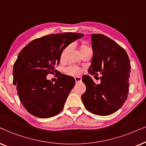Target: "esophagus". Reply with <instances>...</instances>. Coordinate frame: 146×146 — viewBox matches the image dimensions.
Wrapping results in <instances>:
<instances>
[{"mask_svg": "<svg viewBox=\"0 0 146 146\" xmlns=\"http://www.w3.org/2000/svg\"><path fill=\"white\" fill-rule=\"evenodd\" d=\"M75 81H76L77 83L81 82V77H75Z\"/></svg>", "mask_w": 146, "mask_h": 146, "instance_id": "34e87169", "label": "esophagus"}]
</instances>
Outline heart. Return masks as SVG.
Wrapping results in <instances>:
<instances>
[{"label": "heart", "mask_w": 146, "mask_h": 146, "mask_svg": "<svg viewBox=\"0 0 146 146\" xmlns=\"http://www.w3.org/2000/svg\"><path fill=\"white\" fill-rule=\"evenodd\" d=\"M86 47H87V46L85 45V44H82V45H81L80 51H82V50ZM69 48V46H67V47H65L61 51V55H60V59H61V60L63 59L64 57H65L66 52L67 51ZM65 71L67 75H71V76L75 77V76H79V75H80L81 73H82L83 69H81V67H78V66L70 65V66H69V67L65 68Z\"/></svg>", "instance_id": "heart-1"}]
</instances>
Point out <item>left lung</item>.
Instances as JSON below:
<instances>
[{
    "instance_id": "8db88e82",
    "label": "left lung",
    "mask_w": 146,
    "mask_h": 146,
    "mask_svg": "<svg viewBox=\"0 0 146 146\" xmlns=\"http://www.w3.org/2000/svg\"><path fill=\"white\" fill-rule=\"evenodd\" d=\"M91 42L93 55L88 72L96 75L101 73L102 77L96 84L89 75L83 76L86 91L81 100L89 112L109 115L121 108L127 98L129 59L121 46L104 35L92 34Z\"/></svg>"
}]
</instances>
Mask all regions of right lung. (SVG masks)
I'll return each instance as SVG.
<instances>
[{"mask_svg": "<svg viewBox=\"0 0 146 146\" xmlns=\"http://www.w3.org/2000/svg\"><path fill=\"white\" fill-rule=\"evenodd\" d=\"M83 35L52 34L36 38L21 50L13 67V84L25 108L40 118L57 115L75 86L73 77L59 75L53 84L46 75L56 73L61 51Z\"/></svg>", "mask_w": 146, "mask_h": 146, "instance_id": "1", "label": "right lung"}]
</instances>
